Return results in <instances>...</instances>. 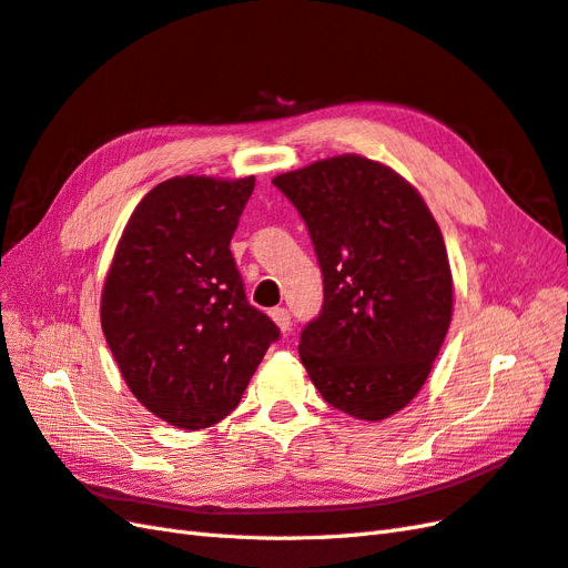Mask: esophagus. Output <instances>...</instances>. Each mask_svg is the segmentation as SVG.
<instances>
[{"label":"esophagus","mask_w":568,"mask_h":568,"mask_svg":"<svg viewBox=\"0 0 568 568\" xmlns=\"http://www.w3.org/2000/svg\"><path fill=\"white\" fill-rule=\"evenodd\" d=\"M271 318L275 321V326H278L283 333L290 331V312L285 310V306H275V310H271Z\"/></svg>","instance_id":"obj_1"}]
</instances>
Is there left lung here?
<instances>
[{
	"label": "left lung",
	"instance_id": "8db88e82",
	"mask_svg": "<svg viewBox=\"0 0 568 568\" xmlns=\"http://www.w3.org/2000/svg\"><path fill=\"white\" fill-rule=\"evenodd\" d=\"M297 206L323 273L300 359L331 407L383 420L428 381L452 321L440 225L390 166L339 154L273 178Z\"/></svg>",
	"mask_w": 568,
	"mask_h": 568
}]
</instances>
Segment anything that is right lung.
<instances>
[{
  "mask_svg": "<svg viewBox=\"0 0 568 568\" xmlns=\"http://www.w3.org/2000/svg\"><path fill=\"white\" fill-rule=\"evenodd\" d=\"M254 175H175L128 219L102 287V331L144 409L183 430L229 416L273 339L247 302L231 237Z\"/></svg>",
  "mask_w": 568,
  "mask_h": 568,
  "instance_id": "1",
  "label": "right lung"
}]
</instances>
